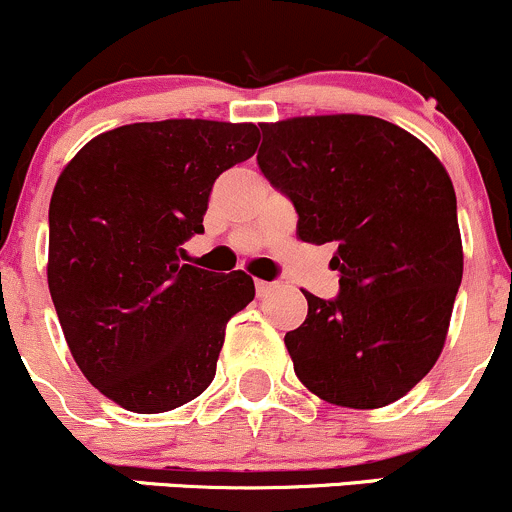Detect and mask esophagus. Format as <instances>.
<instances>
[{"mask_svg": "<svg viewBox=\"0 0 512 512\" xmlns=\"http://www.w3.org/2000/svg\"><path fill=\"white\" fill-rule=\"evenodd\" d=\"M276 288H278L276 283H266V280H256V293H258V298H263V295L273 293V290H276Z\"/></svg>", "mask_w": 512, "mask_h": 512, "instance_id": "obj_1", "label": "esophagus"}]
</instances>
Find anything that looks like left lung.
<instances>
[{"mask_svg": "<svg viewBox=\"0 0 512 512\" xmlns=\"http://www.w3.org/2000/svg\"><path fill=\"white\" fill-rule=\"evenodd\" d=\"M258 168L298 212V236L337 244L339 295L305 293L285 334L302 386L342 408L395 403L442 354L464 273L456 195L439 158L366 114L261 124Z\"/></svg>", "mask_w": 512, "mask_h": 512, "instance_id": "1", "label": "left lung"}]
</instances>
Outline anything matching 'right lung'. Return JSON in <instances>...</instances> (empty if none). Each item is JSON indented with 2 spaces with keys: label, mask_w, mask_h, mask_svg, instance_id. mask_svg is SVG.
I'll return each mask as SVG.
<instances>
[{
  "label": "right lung",
  "mask_w": 512,
  "mask_h": 512,
  "mask_svg": "<svg viewBox=\"0 0 512 512\" xmlns=\"http://www.w3.org/2000/svg\"><path fill=\"white\" fill-rule=\"evenodd\" d=\"M256 124L166 119L104 131L63 168L48 210V288L75 364L141 415L212 383L224 329L254 300L244 271L180 263L214 180L258 148Z\"/></svg>",
  "instance_id": "right-lung-1"
}]
</instances>
